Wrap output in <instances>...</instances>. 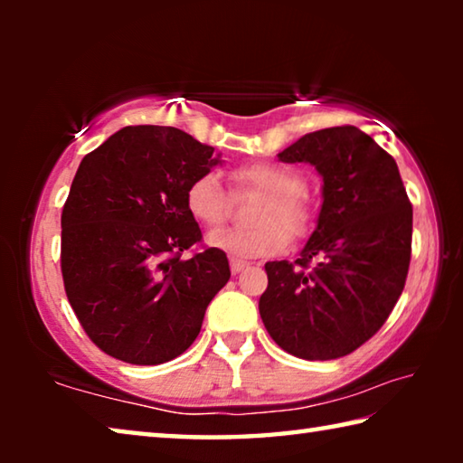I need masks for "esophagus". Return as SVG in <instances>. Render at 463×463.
Returning a JSON list of instances; mask_svg holds the SVG:
<instances>
[{
    "label": "esophagus",
    "mask_w": 463,
    "mask_h": 463,
    "mask_svg": "<svg viewBox=\"0 0 463 463\" xmlns=\"http://www.w3.org/2000/svg\"><path fill=\"white\" fill-rule=\"evenodd\" d=\"M249 268V263L247 261H242V260H231V271L234 273V276H237V273H241L242 269H247Z\"/></svg>",
    "instance_id": "obj_1"
}]
</instances>
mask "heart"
Instances as JSON below:
<instances>
[{"instance_id":"1","label":"heart","mask_w":463,"mask_h":463,"mask_svg":"<svg viewBox=\"0 0 463 463\" xmlns=\"http://www.w3.org/2000/svg\"><path fill=\"white\" fill-rule=\"evenodd\" d=\"M239 190L265 194L257 206L255 229H224L210 234L208 242L234 260H260L278 255L292 239L307 237L312 210L304 198V179L298 171L279 163H250L232 171ZM185 210L195 222L216 229L229 218L231 200L214 174H202L185 187Z\"/></svg>"}]
</instances>
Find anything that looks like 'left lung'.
Segmentation results:
<instances>
[{
    "label": "left lung",
    "instance_id": "obj_1",
    "mask_svg": "<svg viewBox=\"0 0 463 463\" xmlns=\"http://www.w3.org/2000/svg\"><path fill=\"white\" fill-rule=\"evenodd\" d=\"M278 156L317 167L323 206L294 263H265L261 320L296 357L349 355L380 331L402 294L412 203L392 155L355 127L310 132Z\"/></svg>",
    "mask_w": 463,
    "mask_h": 463
}]
</instances>
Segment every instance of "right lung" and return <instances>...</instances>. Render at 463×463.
<instances>
[{"instance_id":"obj_1","label":"right lung","mask_w":463,"mask_h":463,"mask_svg":"<svg viewBox=\"0 0 463 463\" xmlns=\"http://www.w3.org/2000/svg\"><path fill=\"white\" fill-rule=\"evenodd\" d=\"M174 127H127L83 156L61 214V271L90 339L120 362L159 365L195 341L231 278L185 210V187L221 163Z\"/></svg>"}]
</instances>
